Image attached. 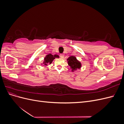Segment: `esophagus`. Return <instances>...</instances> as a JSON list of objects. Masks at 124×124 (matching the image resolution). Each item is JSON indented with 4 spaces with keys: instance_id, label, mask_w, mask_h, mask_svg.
I'll return each instance as SVG.
<instances>
[{
    "instance_id": "1",
    "label": "esophagus",
    "mask_w": 124,
    "mask_h": 124,
    "mask_svg": "<svg viewBox=\"0 0 124 124\" xmlns=\"http://www.w3.org/2000/svg\"><path fill=\"white\" fill-rule=\"evenodd\" d=\"M60 57H61L62 58H63V57H64V55H63V54H60Z\"/></svg>"
}]
</instances>
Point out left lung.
<instances>
[{"mask_svg":"<svg viewBox=\"0 0 124 124\" xmlns=\"http://www.w3.org/2000/svg\"><path fill=\"white\" fill-rule=\"evenodd\" d=\"M67 61H68V65L70 67V68L72 69V70H76L77 69H80L81 68V62H78L74 56H70L67 59Z\"/></svg>","mask_w":124,"mask_h":124,"instance_id":"left-lung-1","label":"left lung"}]
</instances>
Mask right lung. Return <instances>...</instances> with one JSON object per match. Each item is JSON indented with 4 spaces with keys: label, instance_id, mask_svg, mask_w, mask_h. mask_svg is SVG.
Listing matches in <instances>:
<instances>
[{
    "label": "right lung",
    "instance_id": "obj_1",
    "mask_svg": "<svg viewBox=\"0 0 124 124\" xmlns=\"http://www.w3.org/2000/svg\"><path fill=\"white\" fill-rule=\"evenodd\" d=\"M59 56L57 55H53L51 54H48L46 56V57L44 58V65H47V63H51L53 62V60L55 58H58Z\"/></svg>",
    "mask_w": 124,
    "mask_h": 124
}]
</instances>
